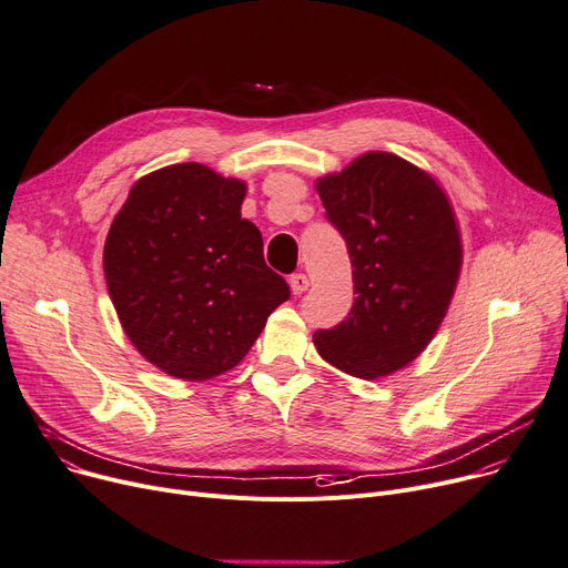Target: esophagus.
Instances as JSON below:
<instances>
[{"mask_svg":"<svg viewBox=\"0 0 568 568\" xmlns=\"http://www.w3.org/2000/svg\"><path fill=\"white\" fill-rule=\"evenodd\" d=\"M288 284H291V291H293V295H302L304 291L310 288V277L304 275V273H295V275H291Z\"/></svg>","mask_w":568,"mask_h":568,"instance_id":"obj_1","label":"esophagus"}]
</instances>
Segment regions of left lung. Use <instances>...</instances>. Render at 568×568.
Wrapping results in <instances>:
<instances>
[{
  "label": "left lung",
  "mask_w": 568,
  "mask_h": 568,
  "mask_svg": "<svg viewBox=\"0 0 568 568\" xmlns=\"http://www.w3.org/2000/svg\"><path fill=\"white\" fill-rule=\"evenodd\" d=\"M316 191L353 264L355 302L314 345L334 368L377 379L412 364L444 323L462 271L453 204L429 172L366 152Z\"/></svg>",
  "instance_id": "left-lung-1"
}]
</instances>
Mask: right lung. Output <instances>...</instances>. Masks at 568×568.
I'll use <instances>...</instances> for the list:
<instances>
[{
    "mask_svg": "<svg viewBox=\"0 0 568 568\" xmlns=\"http://www.w3.org/2000/svg\"><path fill=\"white\" fill-rule=\"evenodd\" d=\"M245 182L202 163L141 178L104 243V277L120 325L159 371L189 382L232 371L288 300L241 217Z\"/></svg>",
    "mask_w": 568,
    "mask_h": 568,
    "instance_id": "add662e5",
    "label": "right lung"
}]
</instances>
